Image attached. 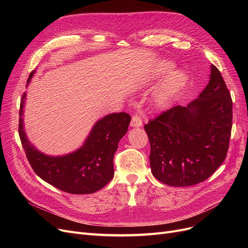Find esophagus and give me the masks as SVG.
I'll return each instance as SVG.
<instances>
[{
    "label": "esophagus",
    "mask_w": 248,
    "mask_h": 248,
    "mask_svg": "<svg viewBox=\"0 0 248 248\" xmlns=\"http://www.w3.org/2000/svg\"><path fill=\"white\" fill-rule=\"evenodd\" d=\"M141 125H142V123H141L140 117L139 115H134L132 119V122H131V126L132 127H140Z\"/></svg>",
    "instance_id": "1"
}]
</instances>
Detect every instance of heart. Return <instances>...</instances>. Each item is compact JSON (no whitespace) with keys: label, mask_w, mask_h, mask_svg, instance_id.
<instances>
[{"label":"heart","mask_w":248,"mask_h":248,"mask_svg":"<svg viewBox=\"0 0 248 248\" xmlns=\"http://www.w3.org/2000/svg\"><path fill=\"white\" fill-rule=\"evenodd\" d=\"M174 65L172 63H164L160 65L157 72V75H163L170 71ZM188 81V75L182 70H175L169 73L161 84L155 88L153 102L155 107L158 109H165L169 108L176 99L178 94L186 86Z\"/></svg>","instance_id":"1"}]
</instances>
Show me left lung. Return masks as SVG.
<instances>
[{
	"mask_svg": "<svg viewBox=\"0 0 248 248\" xmlns=\"http://www.w3.org/2000/svg\"><path fill=\"white\" fill-rule=\"evenodd\" d=\"M210 79L198 98L177 106L145 124L154 177L174 187L196 185L223 163L232 127V99L220 71L211 65Z\"/></svg>",
	"mask_w": 248,
	"mask_h": 248,
	"instance_id": "left-lung-1",
	"label": "left lung"
}]
</instances>
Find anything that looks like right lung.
Here are the masks:
<instances>
[{"mask_svg":"<svg viewBox=\"0 0 248 248\" xmlns=\"http://www.w3.org/2000/svg\"><path fill=\"white\" fill-rule=\"evenodd\" d=\"M36 71L27 80L28 86ZM26 93L21 98L19 136L34 172L50 185L70 194H91L106 186L113 178V155L126 134L131 115L109 113L97 121L83 145L76 151L49 155L39 151L27 138L24 127Z\"/></svg>","mask_w":248,"mask_h":248,"instance_id":"right-lung-1","label":"right lung"}]
</instances>
